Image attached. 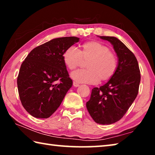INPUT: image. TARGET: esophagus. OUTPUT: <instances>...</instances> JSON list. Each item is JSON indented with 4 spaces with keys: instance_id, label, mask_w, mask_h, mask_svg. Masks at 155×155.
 I'll return each instance as SVG.
<instances>
[{
    "instance_id": "esophagus-1",
    "label": "esophagus",
    "mask_w": 155,
    "mask_h": 155,
    "mask_svg": "<svg viewBox=\"0 0 155 155\" xmlns=\"http://www.w3.org/2000/svg\"><path fill=\"white\" fill-rule=\"evenodd\" d=\"M73 85H74V87H78V86H79V84L77 83V82H75V81H74V82H73Z\"/></svg>"
}]
</instances>
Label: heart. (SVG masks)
<instances>
[{
	"label": "heart",
	"instance_id": "1",
	"mask_svg": "<svg viewBox=\"0 0 155 155\" xmlns=\"http://www.w3.org/2000/svg\"><path fill=\"white\" fill-rule=\"evenodd\" d=\"M63 61L70 70H74L84 61L87 69L72 72L71 78L77 83L96 84L107 81L114 77L117 69V59L109 47L98 41H88L79 49L68 48L63 53Z\"/></svg>",
	"mask_w": 155,
	"mask_h": 155
}]
</instances>
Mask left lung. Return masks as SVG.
<instances>
[{"label": "left lung", "mask_w": 155, "mask_h": 155, "mask_svg": "<svg viewBox=\"0 0 155 155\" xmlns=\"http://www.w3.org/2000/svg\"><path fill=\"white\" fill-rule=\"evenodd\" d=\"M114 46L118 58L115 75L100 87L92 89L86 103L89 114L98 124H111L124 116L137 96L140 70L134 54L115 37L100 36Z\"/></svg>", "instance_id": "obj_1"}]
</instances>
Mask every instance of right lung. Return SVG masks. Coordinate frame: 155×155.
Masks as SVG:
<instances>
[{"mask_svg": "<svg viewBox=\"0 0 155 155\" xmlns=\"http://www.w3.org/2000/svg\"><path fill=\"white\" fill-rule=\"evenodd\" d=\"M77 37L53 39L31 51L17 78L22 106L37 118H48L58 109L72 85L63 53L78 42Z\"/></svg>", "mask_w": 155, "mask_h": 155, "instance_id": "obj_1", "label": "right lung"}]
</instances>
